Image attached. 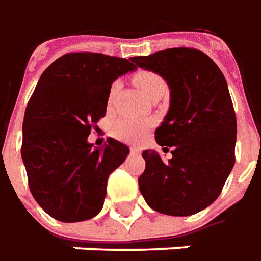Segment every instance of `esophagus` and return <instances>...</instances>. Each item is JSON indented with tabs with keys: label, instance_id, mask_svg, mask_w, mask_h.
Returning a JSON list of instances; mask_svg holds the SVG:
<instances>
[{
	"label": "esophagus",
	"instance_id": "esophagus-1",
	"mask_svg": "<svg viewBox=\"0 0 261 261\" xmlns=\"http://www.w3.org/2000/svg\"><path fill=\"white\" fill-rule=\"evenodd\" d=\"M141 150H143V148L140 147V146H131L130 147V151L133 153V154H140V153H141Z\"/></svg>",
	"mask_w": 261,
	"mask_h": 261
}]
</instances>
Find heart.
<instances>
[{
  "instance_id": "heart-1",
  "label": "heart",
  "mask_w": 261,
  "mask_h": 261,
  "mask_svg": "<svg viewBox=\"0 0 261 261\" xmlns=\"http://www.w3.org/2000/svg\"><path fill=\"white\" fill-rule=\"evenodd\" d=\"M134 84L139 86V89L146 95L150 96L154 91L166 88V81L160 76L156 72L151 70H139L133 76ZM120 89V82H114L110 88L108 94V103L111 105L115 98V95ZM150 127V121L141 120V118H120L114 122L113 125V136L115 139L122 140V141H136L139 140L143 133Z\"/></svg>"
}]
</instances>
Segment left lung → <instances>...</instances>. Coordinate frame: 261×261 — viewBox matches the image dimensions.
<instances>
[{
	"label": "left lung",
	"mask_w": 261,
	"mask_h": 261,
	"mask_svg": "<svg viewBox=\"0 0 261 261\" xmlns=\"http://www.w3.org/2000/svg\"><path fill=\"white\" fill-rule=\"evenodd\" d=\"M134 66L156 72L170 89V107L154 136L172 159L144 150L140 192L150 208L188 217L210 206L236 163L237 120L227 81L201 50L175 47L131 58Z\"/></svg>",
	"instance_id": "obj_1"
}]
</instances>
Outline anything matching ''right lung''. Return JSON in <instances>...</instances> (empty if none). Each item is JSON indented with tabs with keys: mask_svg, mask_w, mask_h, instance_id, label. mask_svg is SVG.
<instances>
[{
	"mask_svg": "<svg viewBox=\"0 0 261 261\" xmlns=\"http://www.w3.org/2000/svg\"><path fill=\"white\" fill-rule=\"evenodd\" d=\"M128 59L79 51L56 59L43 72L27 103L21 158L33 198L55 220L79 222L102 210L108 176L130 153L108 139L88 143L107 113L113 82L134 70Z\"/></svg>",
	"mask_w": 261,
	"mask_h": 261,
	"instance_id": "add662e5",
	"label": "right lung"
}]
</instances>
